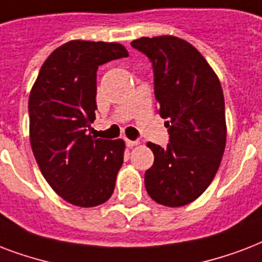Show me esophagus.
Listing matches in <instances>:
<instances>
[{
  "instance_id": "1",
  "label": "esophagus",
  "mask_w": 262,
  "mask_h": 262,
  "mask_svg": "<svg viewBox=\"0 0 262 262\" xmlns=\"http://www.w3.org/2000/svg\"><path fill=\"white\" fill-rule=\"evenodd\" d=\"M139 142L138 141H131V139H125V145L128 146V147H133V146H137Z\"/></svg>"
}]
</instances>
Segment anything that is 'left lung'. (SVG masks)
<instances>
[{
    "label": "left lung",
    "instance_id": "obj_1",
    "mask_svg": "<svg viewBox=\"0 0 262 262\" xmlns=\"http://www.w3.org/2000/svg\"><path fill=\"white\" fill-rule=\"evenodd\" d=\"M147 56L154 95L169 134L167 147L147 143L154 154L145 172L156 202L178 208L195 201L212 183L226 149L224 95L217 75L192 45L163 35L131 42Z\"/></svg>",
    "mask_w": 262,
    "mask_h": 262
}]
</instances>
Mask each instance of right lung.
<instances>
[{"instance_id": "obj_1", "label": "right lung", "mask_w": 262, "mask_h": 262, "mask_svg": "<svg viewBox=\"0 0 262 262\" xmlns=\"http://www.w3.org/2000/svg\"><path fill=\"white\" fill-rule=\"evenodd\" d=\"M115 42L70 40L40 67L28 98L30 142L38 167L62 200L91 208L111 198L123 165L124 141L95 139L97 70L127 57Z\"/></svg>"}]
</instances>
